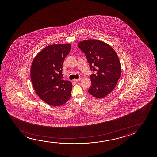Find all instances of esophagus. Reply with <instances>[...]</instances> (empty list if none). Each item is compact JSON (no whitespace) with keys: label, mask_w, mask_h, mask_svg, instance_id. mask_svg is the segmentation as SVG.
I'll return each mask as SVG.
<instances>
[{"label":"esophagus","mask_w":157,"mask_h":157,"mask_svg":"<svg viewBox=\"0 0 157 157\" xmlns=\"http://www.w3.org/2000/svg\"><path fill=\"white\" fill-rule=\"evenodd\" d=\"M80 80H81V79L80 78H79V79H76L74 80V82H79L80 81Z\"/></svg>","instance_id":"1"}]
</instances>
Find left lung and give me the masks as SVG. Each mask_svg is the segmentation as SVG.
Returning a JSON list of instances; mask_svg holds the SVG:
<instances>
[{
	"label": "left lung",
	"mask_w": 157,
	"mask_h": 157,
	"mask_svg": "<svg viewBox=\"0 0 157 157\" xmlns=\"http://www.w3.org/2000/svg\"><path fill=\"white\" fill-rule=\"evenodd\" d=\"M86 55L91 71V86L88 92L97 98H103L115 87L121 75L117 55L107 43L97 40H87L78 43Z\"/></svg>",
	"instance_id": "1"
}]
</instances>
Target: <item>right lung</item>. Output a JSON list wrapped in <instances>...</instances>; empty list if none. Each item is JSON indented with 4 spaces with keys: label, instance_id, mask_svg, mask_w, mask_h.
I'll return each instance as SVG.
<instances>
[{
    "label": "right lung",
    "instance_id": "1",
    "mask_svg": "<svg viewBox=\"0 0 157 157\" xmlns=\"http://www.w3.org/2000/svg\"><path fill=\"white\" fill-rule=\"evenodd\" d=\"M71 50L70 44L48 45L33 61L30 77L39 97L53 106L62 105L71 96L72 83L63 78V62Z\"/></svg>",
    "mask_w": 157,
    "mask_h": 157
}]
</instances>
